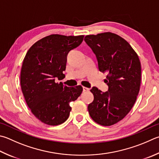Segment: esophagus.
<instances>
[{
  "label": "esophagus",
  "instance_id": "esophagus-1",
  "mask_svg": "<svg viewBox=\"0 0 159 159\" xmlns=\"http://www.w3.org/2000/svg\"><path fill=\"white\" fill-rule=\"evenodd\" d=\"M83 92H88L89 90V89L86 88V87H83Z\"/></svg>",
  "mask_w": 159,
  "mask_h": 159
}]
</instances>
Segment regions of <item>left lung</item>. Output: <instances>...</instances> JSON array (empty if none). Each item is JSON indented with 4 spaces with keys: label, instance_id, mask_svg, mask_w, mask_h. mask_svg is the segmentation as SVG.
Returning <instances> with one entry per match:
<instances>
[{
    "label": "left lung",
    "instance_id": "left-lung-1",
    "mask_svg": "<svg viewBox=\"0 0 159 159\" xmlns=\"http://www.w3.org/2000/svg\"><path fill=\"white\" fill-rule=\"evenodd\" d=\"M96 56L99 70L107 74L108 90L93 87L94 100L88 106L95 122L111 126L122 120L137 99L141 81V65L137 53L129 43L115 33H103L85 37Z\"/></svg>",
    "mask_w": 159,
    "mask_h": 159
}]
</instances>
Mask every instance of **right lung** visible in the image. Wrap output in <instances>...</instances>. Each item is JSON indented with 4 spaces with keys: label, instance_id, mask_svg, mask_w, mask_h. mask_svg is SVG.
Masks as SVG:
<instances>
[{
    "label": "right lung",
    "instance_id": "1",
    "mask_svg": "<svg viewBox=\"0 0 159 159\" xmlns=\"http://www.w3.org/2000/svg\"><path fill=\"white\" fill-rule=\"evenodd\" d=\"M83 35L51 34L34 43L28 51L21 71V87L25 102L36 118L47 125H61L68 119L70 103L82 93V86H64L67 56L81 44Z\"/></svg>",
    "mask_w": 159,
    "mask_h": 159
}]
</instances>
